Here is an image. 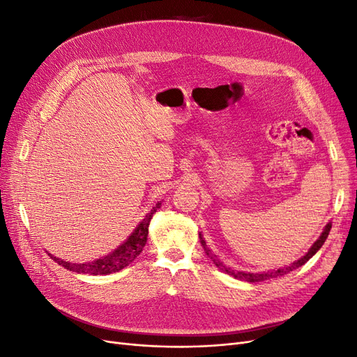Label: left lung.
I'll return each instance as SVG.
<instances>
[{
	"label": "left lung",
	"instance_id": "obj_1",
	"mask_svg": "<svg viewBox=\"0 0 357 357\" xmlns=\"http://www.w3.org/2000/svg\"><path fill=\"white\" fill-rule=\"evenodd\" d=\"M330 230H331V222H328L327 225H325V227H324V230H322L321 236L314 242V245H312L311 248H309V251H307L303 257H301L298 261H294V262H291V264L284 266V267H280V268H277V270H268V271H261V273L239 271V270H235V268H231V267L226 266L225 262H223L219 257H217V255L210 250L208 245H207V242H206V239L203 238V235H201V234H198V235H199V242H201V245H203V248H204V252H206V255L210 258V261L213 262V264H214L217 268L222 270L223 273H226V274H229V275H231V277L238 278V280H242V282H250V283H257V282H264V280H268V278H274V277H280V275L289 274L290 271H293V270H296V268L302 267L306 261L311 259V258H312V257L319 251V248L324 245L325 239L328 238Z\"/></svg>",
	"mask_w": 357,
	"mask_h": 357
}]
</instances>
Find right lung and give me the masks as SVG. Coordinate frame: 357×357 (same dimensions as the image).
Wrapping results in <instances>:
<instances>
[{
	"instance_id": "right-lung-1",
	"label": "right lung",
	"mask_w": 357,
	"mask_h": 357,
	"mask_svg": "<svg viewBox=\"0 0 357 357\" xmlns=\"http://www.w3.org/2000/svg\"><path fill=\"white\" fill-rule=\"evenodd\" d=\"M162 206V201L154 206L146 215L144 219L137 225V227L132 230V234L123 241L115 251H112L111 254H107L105 257H100L95 261L90 262H70V261H64L58 257H54L52 254L48 255L58 262L59 266H63L64 268L73 271V273H79V274H91V275H105V274H112L116 273L122 268H126L127 266H130L131 262L140 255V252L143 251V248L147 242V236H149V225L153 214L156 213Z\"/></svg>"
}]
</instances>
